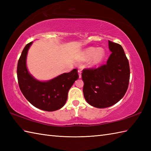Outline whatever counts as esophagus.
I'll use <instances>...</instances> for the list:
<instances>
[{"instance_id": "34e87169", "label": "esophagus", "mask_w": 151, "mask_h": 151, "mask_svg": "<svg viewBox=\"0 0 151 151\" xmlns=\"http://www.w3.org/2000/svg\"><path fill=\"white\" fill-rule=\"evenodd\" d=\"M78 75H79V78H81V70H78Z\"/></svg>"}]
</instances>
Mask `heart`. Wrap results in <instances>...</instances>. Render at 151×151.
<instances>
[{
  "instance_id": "obj_1",
  "label": "heart",
  "mask_w": 151,
  "mask_h": 151,
  "mask_svg": "<svg viewBox=\"0 0 151 151\" xmlns=\"http://www.w3.org/2000/svg\"><path fill=\"white\" fill-rule=\"evenodd\" d=\"M104 56L105 52L102 48L96 49L95 47H89L82 52L81 60L86 61L90 59L89 65L93 67L100 64L104 60Z\"/></svg>"
}]
</instances>
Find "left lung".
Wrapping results in <instances>:
<instances>
[{
	"mask_svg": "<svg viewBox=\"0 0 151 151\" xmlns=\"http://www.w3.org/2000/svg\"><path fill=\"white\" fill-rule=\"evenodd\" d=\"M111 52L107 62L97 69L82 70L83 93L89 104L98 108L110 107L124 97L129 87V60L119 44L108 41Z\"/></svg>",
	"mask_w": 151,
	"mask_h": 151,
	"instance_id": "obj_1",
	"label": "left lung"
}]
</instances>
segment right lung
<instances>
[{"instance_id": "add662e5", "label": "right lung", "mask_w": 151, "mask_h": 151, "mask_svg": "<svg viewBox=\"0 0 151 151\" xmlns=\"http://www.w3.org/2000/svg\"><path fill=\"white\" fill-rule=\"evenodd\" d=\"M33 42L28 43L21 53L17 63V79L22 93L34 106L40 110L52 111L65 104L69 89L78 78L77 69L63 73L49 81L34 78L27 67L28 50Z\"/></svg>"}]
</instances>
